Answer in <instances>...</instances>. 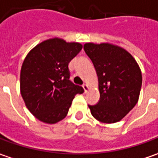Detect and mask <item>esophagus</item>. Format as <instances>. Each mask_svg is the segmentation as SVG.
Listing matches in <instances>:
<instances>
[{
  "instance_id": "obj_1",
  "label": "esophagus",
  "mask_w": 158,
  "mask_h": 158,
  "mask_svg": "<svg viewBox=\"0 0 158 158\" xmlns=\"http://www.w3.org/2000/svg\"><path fill=\"white\" fill-rule=\"evenodd\" d=\"M83 88H84V91H85V93H86L89 89H90V87H89V86L87 85V84H84L83 85Z\"/></svg>"
}]
</instances>
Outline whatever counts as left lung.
<instances>
[{
  "mask_svg": "<svg viewBox=\"0 0 158 158\" xmlns=\"http://www.w3.org/2000/svg\"><path fill=\"white\" fill-rule=\"evenodd\" d=\"M98 76L100 101L88 105L92 116L105 124L123 119L140 97L142 76L134 56L119 46L103 42L84 45Z\"/></svg>",
  "mask_w": 158,
  "mask_h": 158,
  "instance_id": "left-lung-1",
  "label": "left lung"
}]
</instances>
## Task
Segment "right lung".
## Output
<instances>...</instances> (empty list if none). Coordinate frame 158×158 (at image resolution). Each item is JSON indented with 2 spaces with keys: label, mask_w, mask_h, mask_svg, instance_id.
Here are the masks:
<instances>
[{
  "label": "right lung",
  "mask_w": 158,
  "mask_h": 158,
  "mask_svg": "<svg viewBox=\"0 0 158 158\" xmlns=\"http://www.w3.org/2000/svg\"><path fill=\"white\" fill-rule=\"evenodd\" d=\"M81 49L79 42L55 37L36 45L25 56L20 92L26 108L40 121L56 124L63 120L75 95L84 92L69 79V64Z\"/></svg>",
  "instance_id": "1"
}]
</instances>
